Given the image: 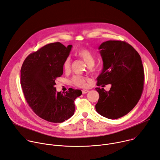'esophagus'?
Instances as JSON below:
<instances>
[{"label": "esophagus", "instance_id": "obj_1", "mask_svg": "<svg viewBox=\"0 0 160 160\" xmlns=\"http://www.w3.org/2000/svg\"><path fill=\"white\" fill-rule=\"evenodd\" d=\"M82 93H83V94H86V93H87L88 92H89V90H82Z\"/></svg>", "mask_w": 160, "mask_h": 160}]
</instances>
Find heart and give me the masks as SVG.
Masks as SVG:
<instances>
[{
  "label": "heart",
  "mask_w": 160,
  "mask_h": 160,
  "mask_svg": "<svg viewBox=\"0 0 160 160\" xmlns=\"http://www.w3.org/2000/svg\"><path fill=\"white\" fill-rule=\"evenodd\" d=\"M76 55L81 58L88 65L92 66L95 63V56L93 53L87 49L83 48L78 50L76 52ZM63 68L65 72H68L70 68V60L67 58L63 62ZM88 78L82 76L76 75L71 79L72 83L80 88H86L88 85Z\"/></svg>",
  "instance_id": "1"
}]
</instances>
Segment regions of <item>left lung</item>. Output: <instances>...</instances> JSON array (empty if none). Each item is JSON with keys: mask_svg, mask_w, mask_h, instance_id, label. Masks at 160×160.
<instances>
[{"mask_svg": "<svg viewBox=\"0 0 160 160\" xmlns=\"http://www.w3.org/2000/svg\"><path fill=\"white\" fill-rule=\"evenodd\" d=\"M103 70L97 78V86L111 84L109 92L96 88L99 99L97 112L111 119L122 117L131 111L142 93L144 72L138 52L128 43L108 41L99 46Z\"/></svg>", "mask_w": 160, "mask_h": 160, "instance_id": "obj_1", "label": "left lung"}]
</instances>
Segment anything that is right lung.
Returning <instances> with one entry per match:
<instances>
[{"mask_svg":"<svg viewBox=\"0 0 160 160\" xmlns=\"http://www.w3.org/2000/svg\"><path fill=\"white\" fill-rule=\"evenodd\" d=\"M72 47L60 42L48 44L30 54L21 68L20 83L27 103L35 114L49 122H62L72 116L74 100L82 94L72 88L62 93L55 87Z\"/></svg>","mask_w":160,"mask_h":160,"instance_id":"obj_1","label":"right lung"}]
</instances>
